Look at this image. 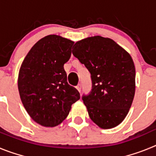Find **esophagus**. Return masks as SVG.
<instances>
[{"label": "esophagus", "instance_id": "34e87169", "mask_svg": "<svg viewBox=\"0 0 156 156\" xmlns=\"http://www.w3.org/2000/svg\"><path fill=\"white\" fill-rule=\"evenodd\" d=\"M76 89H77V90H78V91H79L80 93L81 89H82V86H81L80 83V84L77 85V86H76Z\"/></svg>", "mask_w": 156, "mask_h": 156}]
</instances>
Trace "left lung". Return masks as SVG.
<instances>
[{
    "label": "left lung",
    "mask_w": 156,
    "mask_h": 156,
    "mask_svg": "<svg viewBox=\"0 0 156 156\" xmlns=\"http://www.w3.org/2000/svg\"><path fill=\"white\" fill-rule=\"evenodd\" d=\"M73 55L90 73L91 91L83 95L90 119L102 129L118 126L135 94V66L129 54L110 38L94 36L77 41Z\"/></svg>",
    "instance_id": "left-lung-1"
}]
</instances>
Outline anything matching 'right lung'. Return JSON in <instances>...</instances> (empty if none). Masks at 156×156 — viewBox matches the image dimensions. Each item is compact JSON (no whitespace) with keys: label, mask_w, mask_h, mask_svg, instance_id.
Returning <instances> with one entry per match:
<instances>
[{"label":"right lung","mask_w":156,"mask_h":156,"mask_svg":"<svg viewBox=\"0 0 156 156\" xmlns=\"http://www.w3.org/2000/svg\"><path fill=\"white\" fill-rule=\"evenodd\" d=\"M73 41L48 35L37 41L23 60L18 87L24 108L38 124L54 127L68 116L80 98L67 82L64 64L71 56Z\"/></svg>","instance_id":"obj_1"}]
</instances>
